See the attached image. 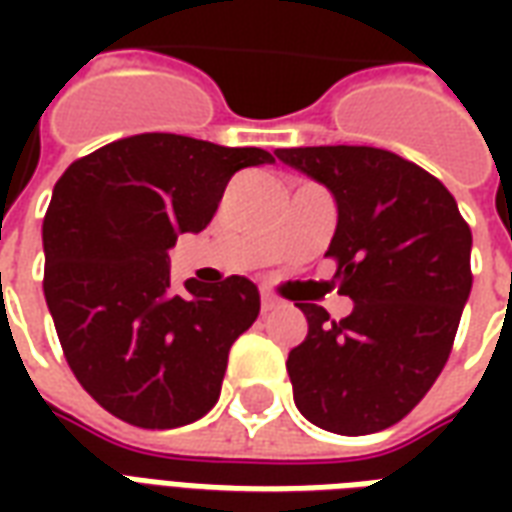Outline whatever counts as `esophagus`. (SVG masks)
I'll list each match as a JSON object with an SVG mask.
<instances>
[{
    "instance_id": "obj_1",
    "label": "esophagus",
    "mask_w": 512,
    "mask_h": 512,
    "mask_svg": "<svg viewBox=\"0 0 512 512\" xmlns=\"http://www.w3.org/2000/svg\"><path fill=\"white\" fill-rule=\"evenodd\" d=\"M279 304H282V301H279V296H274V293H268V290H263V293H260V307H263V312L277 310Z\"/></svg>"
}]
</instances>
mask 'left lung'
Listing matches in <instances>:
<instances>
[{"label":"left lung","instance_id":"obj_1","mask_svg":"<svg viewBox=\"0 0 512 512\" xmlns=\"http://www.w3.org/2000/svg\"><path fill=\"white\" fill-rule=\"evenodd\" d=\"M279 161L334 194L337 260L351 315L299 304L307 337L288 356L312 425L365 436L395 425L447 365L472 290V230L444 183L381 147H282Z\"/></svg>","mask_w":512,"mask_h":512}]
</instances>
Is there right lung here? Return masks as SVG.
<instances>
[{
    "mask_svg": "<svg viewBox=\"0 0 512 512\" xmlns=\"http://www.w3.org/2000/svg\"><path fill=\"white\" fill-rule=\"evenodd\" d=\"M260 147L136 134L73 161L43 219V293L73 376L128 425L180 428L222 392L230 345L255 323L246 277L186 279L169 290V249L208 227L238 169L271 164Z\"/></svg>",
    "mask_w": 512,
    "mask_h": 512,
    "instance_id": "1",
    "label": "right lung"
}]
</instances>
